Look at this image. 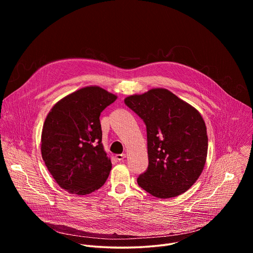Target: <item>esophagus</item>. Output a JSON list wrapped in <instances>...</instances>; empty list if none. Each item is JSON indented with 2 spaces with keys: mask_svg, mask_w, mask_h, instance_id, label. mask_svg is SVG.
<instances>
[{
  "mask_svg": "<svg viewBox=\"0 0 253 253\" xmlns=\"http://www.w3.org/2000/svg\"><path fill=\"white\" fill-rule=\"evenodd\" d=\"M115 158H116L119 162H121V161H123V160L126 158V154H117V155L115 156Z\"/></svg>",
  "mask_w": 253,
  "mask_h": 253,
  "instance_id": "obj_1",
  "label": "esophagus"
}]
</instances>
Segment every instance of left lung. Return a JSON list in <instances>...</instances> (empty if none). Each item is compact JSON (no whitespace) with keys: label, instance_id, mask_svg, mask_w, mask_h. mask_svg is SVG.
<instances>
[{"label":"left lung","instance_id":"1","mask_svg":"<svg viewBox=\"0 0 253 253\" xmlns=\"http://www.w3.org/2000/svg\"><path fill=\"white\" fill-rule=\"evenodd\" d=\"M146 125L148 168L138 185L158 198L187 191L200 176L206 161L208 138L200 113L162 88L124 100Z\"/></svg>","mask_w":253,"mask_h":253}]
</instances>
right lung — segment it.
Returning a JSON list of instances; mask_svg holds the SVG:
<instances>
[{"label": "right lung", "instance_id": "right-lung-1", "mask_svg": "<svg viewBox=\"0 0 253 253\" xmlns=\"http://www.w3.org/2000/svg\"><path fill=\"white\" fill-rule=\"evenodd\" d=\"M117 96L90 86L60 100L42 131L41 151L56 182L72 194L86 195L104 185L112 168L102 145L101 112Z\"/></svg>", "mask_w": 253, "mask_h": 253}]
</instances>
